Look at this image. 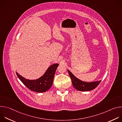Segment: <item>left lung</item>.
<instances>
[{"mask_svg":"<svg viewBox=\"0 0 122 122\" xmlns=\"http://www.w3.org/2000/svg\"><path fill=\"white\" fill-rule=\"evenodd\" d=\"M67 72L70 76L72 83L75 88L81 91H89L93 89H94L99 84L101 80L98 81H95L93 82H85L83 81L77 77H76L68 69H67Z\"/></svg>","mask_w":122,"mask_h":122,"instance_id":"obj_1","label":"left lung"}]
</instances>
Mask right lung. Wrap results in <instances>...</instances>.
I'll return each instance as SVG.
<instances>
[{
  "mask_svg": "<svg viewBox=\"0 0 122 122\" xmlns=\"http://www.w3.org/2000/svg\"><path fill=\"white\" fill-rule=\"evenodd\" d=\"M58 63L50 66L44 74L36 80H29L19 75L17 72L16 74L20 81L30 90L38 93L45 92L48 90L53 85L54 76Z\"/></svg>",
  "mask_w": 122,
  "mask_h": 122,
  "instance_id": "1",
  "label": "right lung"
}]
</instances>
